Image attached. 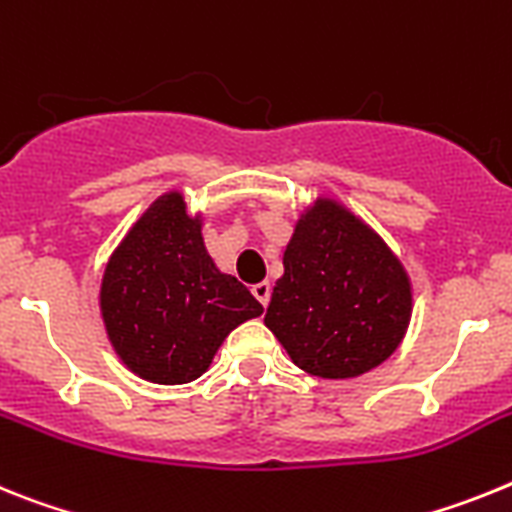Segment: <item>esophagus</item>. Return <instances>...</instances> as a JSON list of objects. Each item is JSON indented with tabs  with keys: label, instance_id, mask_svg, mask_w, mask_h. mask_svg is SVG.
<instances>
[{
	"label": "esophagus",
	"instance_id": "esophagus-1",
	"mask_svg": "<svg viewBox=\"0 0 512 512\" xmlns=\"http://www.w3.org/2000/svg\"><path fill=\"white\" fill-rule=\"evenodd\" d=\"M252 293H255V299L260 301L262 306L270 304V293H273V286H270L268 281L257 283V286H252Z\"/></svg>",
	"mask_w": 512,
	"mask_h": 512
}]
</instances>
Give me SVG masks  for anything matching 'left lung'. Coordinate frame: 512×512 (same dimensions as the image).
<instances>
[{"label":"left lung","mask_w":512,"mask_h":512,"mask_svg":"<svg viewBox=\"0 0 512 512\" xmlns=\"http://www.w3.org/2000/svg\"><path fill=\"white\" fill-rule=\"evenodd\" d=\"M410 319L402 260L361 216L319 195L293 226L265 327L301 371L355 379L399 348Z\"/></svg>","instance_id":"left-lung-1"}]
</instances>
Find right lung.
Here are the masks:
<instances>
[{
    "label": "right lung",
    "instance_id": "add662e5",
    "mask_svg": "<svg viewBox=\"0 0 512 512\" xmlns=\"http://www.w3.org/2000/svg\"><path fill=\"white\" fill-rule=\"evenodd\" d=\"M100 314L123 366L151 384H188L208 371L234 327L262 304L208 255L203 216L180 190L159 195L110 255Z\"/></svg>",
    "mask_w": 512,
    "mask_h": 512
}]
</instances>
